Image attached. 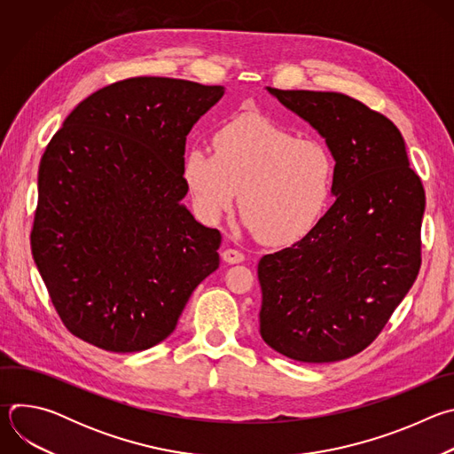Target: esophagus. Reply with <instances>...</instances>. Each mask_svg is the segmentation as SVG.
<instances>
[{"mask_svg":"<svg viewBox=\"0 0 454 454\" xmlns=\"http://www.w3.org/2000/svg\"><path fill=\"white\" fill-rule=\"evenodd\" d=\"M223 261L228 262V264H240L244 261V254L240 251H237V249L228 247V249L223 251Z\"/></svg>","mask_w":454,"mask_h":454,"instance_id":"34e87169","label":"esophagus"}]
</instances>
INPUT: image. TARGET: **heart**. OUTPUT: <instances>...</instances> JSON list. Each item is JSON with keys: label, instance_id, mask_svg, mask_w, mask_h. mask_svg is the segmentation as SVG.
<instances>
[{"label": "heart", "instance_id": "1", "mask_svg": "<svg viewBox=\"0 0 454 454\" xmlns=\"http://www.w3.org/2000/svg\"><path fill=\"white\" fill-rule=\"evenodd\" d=\"M214 151L192 147L183 158L193 208L208 224L239 196L244 226L266 242L286 244L303 235L329 201L334 177L329 149L314 138H296L264 116L221 125Z\"/></svg>", "mask_w": 454, "mask_h": 454}]
</instances>
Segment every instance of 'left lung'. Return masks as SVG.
I'll return each mask as SVG.
<instances>
[{
  "mask_svg": "<svg viewBox=\"0 0 454 454\" xmlns=\"http://www.w3.org/2000/svg\"><path fill=\"white\" fill-rule=\"evenodd\" d=\"M266 90L325 140L336 201L258 262L261 336L294 361H341L377 338L419 275L424 186L380 113L343 93Z\"/></svg>",
  "mask_w": 454,
  "mask_h": 454,
  "instance_id": "left-lung-1",
  "label": "left lung"
}]
</instances>
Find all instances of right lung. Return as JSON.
<instances>
[{
  "label": "right lung",
  "mask_w": 454,
  "mask_h": 454,
  "mask_svg": "<svg viewBox=\"0 0 454 454\" xmlns=\"http://www.w3.org/2000/svg\"><path fill=\"white\" fill-rule=\"evenodd\" d=\"M223 86L137 77L82 100L37 176L32 254L67 329L107 352L167 340L219 268L221 233L193 219L183 158Z\"/></svg>",
  "instance_id": "obj_1"
}]
</instances>
